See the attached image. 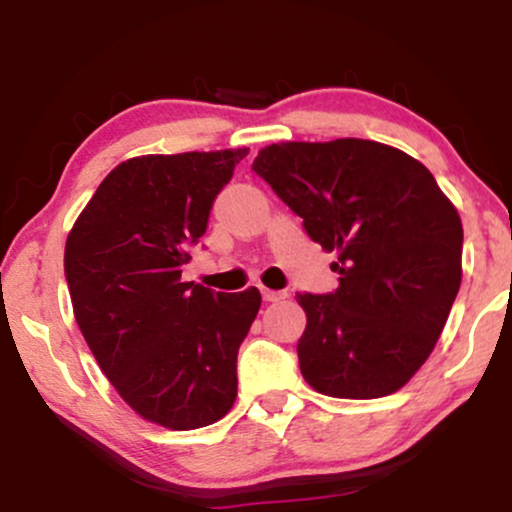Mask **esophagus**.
Masks as SVG:
<instances>
[{"label":"esophagus","instance_id":"34e87169","mask_svg":"<svg viewBox=\"0 0 512 512\" xmlns=\"http://www.w3.org/2000/svg\"><path fill=\"white\" fill-rule=\"evenodd\" d=\"M261 293H263V300L265 303H277V300H282V298H286V293L284 291H272V289H261Z\"/></svg>","mask_w":512,"mask_h":512}]
</instances>
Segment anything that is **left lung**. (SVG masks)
<instances>
[{
	"label": "left lung",
	"instance_id": "left-lung-1",
	"mask_svg": "<svg viewBox=\"0 0 512 512\" xmlns=\"http://www.w3.org/2000/svg\"><path fill=\"white\" fill-rule=\"evenodd\" d=\"M251 170L310 240L338 251V289L296 296L305 382L335 398L394 394L429 359L459 293L457 209L419 160L370 139L270 144Z\"/></svg>",
	"mask_w": 512,
	"mask_h": 512
}]
</instances>
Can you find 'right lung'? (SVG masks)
<instances>
[{"label":"right lung","mask_w":512,"mask_h":512,"mask_svg":"<svg viewBox=\"0 0 512 512\" xmlns=\"http://www.w3.org/2000/svg\"><path fill=\"white\" fill-rule=\"evenodd\" d=\"M249 149L139 156L107 174L65 247L74 317L137 415L172 431L233 408L237 352L261 293L181 282L216 195Z\"/></svg>","instance_id":"1"}]
</instances>
